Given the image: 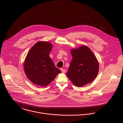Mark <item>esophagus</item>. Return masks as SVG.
<instances>
[{
    "label": "esophagus",
    "instance_id": "34e87169",
    "mask_svg": "<svg viewBox=\"0 0 123 123\" xmlns=\"http://www.w3.org/2000/svg\"><path fill=\"white\" fill-rule=\"evenodd\" d=\"M60 69H61V71H62V72L63 73H65L66 72V69H63V68H61Z\"/></svg>",
    "mask_w": 123,
    "mask_h": 123
}]
</instances>
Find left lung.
Masks as SVG:
<instances>
[{"label":"left lung","instance_id":"left-lung-1","mask_svg":"<svg viewBox=\"0 0 123 123\" xmlns=\"http://www.w3.org/2000/svg\"><path fill=\"white\" fill-rule=\"evenodd\" d=\"M73 59L70 63L67 75L76 86L81 87L92 82L99 71L95 56L86 46H82L71 50Z\"/></svg>","mask_w":123,"mask_h":123}]
</instances>
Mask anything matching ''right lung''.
<instances>
[{"instance_id": "1", "label": "right lung", "mask_w": 123, "mask_h": 123, "mask_svg": "<svg viewBox=\"0 0 123 123\" xmlns=\"http://www.w3.org/2000/svg\"><path fill=\"white\" fill-rule=\"evenodd\" d=\"M52 47L48 42H38L31 48L26 57L24 71L28 79L34 84L46 86L61 73L49 56Z\"/></svg>"}]
</instances>
